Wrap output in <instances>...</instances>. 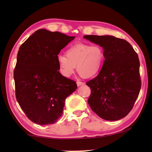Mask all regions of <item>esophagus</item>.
Returning a JSON list of instances; mask_svg holds the SVG:
<instances>
[{"label": "esophagus", "mask_w": 152, "mask_h": 152, "mask_svg": "<svg viewBox=\"0 0 152 152\" xmlns=\"http://www.w3.org/2000/svg\"><path fill=\"white\" fill-rule=\"evenodd\" d=\"M76 84H77V86H81V85H84V82H80V81H77Z\"/></svg>", "instance_id": "34e87169"}]
</instances>
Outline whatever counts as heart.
Returning a JSON list of instances; mask_svg holds the SVG:
<instances>
[{"mask_svg":"<svg viewBox=\"0 0 152 152\" xmlns=\"http://www.w3.org/2000/svg\"><path fill=\"white\" fill-rule=\"evenodd\" d=\"M104 60V50L101 46L82 43L71 46L66 56L60 55L57 58L59 70L64 76L70 77L76 66L78 73L84 78L98 75L103 68Z\"/></svg>","mask_w":152,"mask_h":152,"instance_id":"1","label":"heart"}]
</instances>
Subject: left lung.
<instances>
[{"instance_id": "left-lung-1", "label": "left lung", "mask_w": 152, "mask_h": 152, "mask_svg": "<svg viewBox=\"0 0 152 152\" xmlns=\"http://www.w3.org/2000/svg\"><path fill=\"white\" fill-rule=\"evenodd\" d=\"M104 49V66L86 82L91 89L88 103L98 116L107 121L125 117L133 109L141 89L140 60L125 39L111 35H84Z\"/></svg>"}]
</instances>
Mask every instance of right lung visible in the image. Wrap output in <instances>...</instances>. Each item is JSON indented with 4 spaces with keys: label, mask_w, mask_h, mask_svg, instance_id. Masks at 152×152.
<instances>
[{
    "label": "right lung",
    "mask_w": 152,
    "mask_h": 152,
    "mask_svg": "<svg viewBox=\"0 0 152 152\" xmlns=\"http://www.w3.org/2000/svg\"><path fill=\"white\" fill-rule=\"evenodd\" d=\"M58 31L39 29L20 46L14 70L16 99L32 122L55 123L65 100L77 88L76 82L59 72L58 55L73 40Z\"/></svg>",
    "instance_id": "1"
}]
</instances>
